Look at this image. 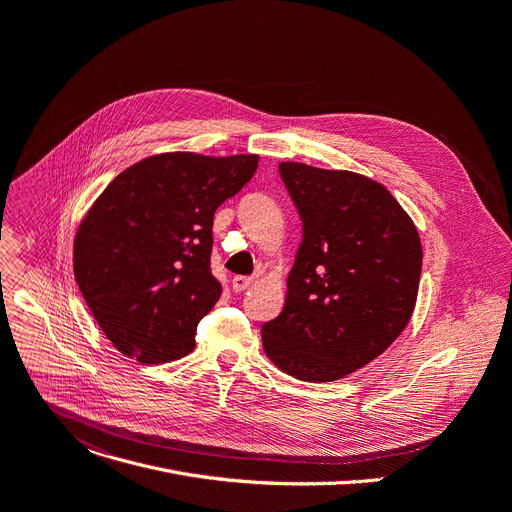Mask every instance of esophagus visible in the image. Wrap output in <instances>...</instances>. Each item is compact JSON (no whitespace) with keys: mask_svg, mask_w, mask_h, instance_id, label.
Instances as JSON below:
<instances>
[{"mask_svg":"<svg viewBox=\"0 0 512 512\" xmlns=\"http://www.w3.org/2000/svg\"><path fill=\"white\" fill-rule=\"evenodd\" d=\"M251 284H253V277H247V275L232 277V290H235V292H245Z\"/></svg>","mask_w":512,"mask_h":512,"instance_id":"1","label":"esophagus"}]
</instances>
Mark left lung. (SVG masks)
Listing matches in <instances>:
<instances>
[{"label":"left lung","mask_w":512,"mask_h":512,"mask_svg":"<svg viewBox=\"0 0 512 512\" xmlns=\"http://www.w3.org/2000/svg\"><path fill=\"white\" fill-rule=\"evenodd\" d=\"M302 243L280 316L261 327L267 357L302 382H335L406 329L423 247L382 183L353 171L280 163Z\"/></svg>","instance_id":"8db88e82"}]
</instances>
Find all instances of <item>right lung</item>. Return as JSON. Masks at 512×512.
<instances>
[{"label": "right lung", "instance_id": "add662e5", "mask_svg": "<svg viewBox=\"0 0 512 512\" xmlns=\"http://www.w3.org/2000/svg\"><path fill=\"white\" fill-rule=\"evenodd\" d=\"M257 155L161 153L116 175L83 216L75 282L112 345L141 363L188 355L222 286L210 271L216 208Z\"/></svg>", "mask_w": 512, "mask_h": 512}]
</instances>
